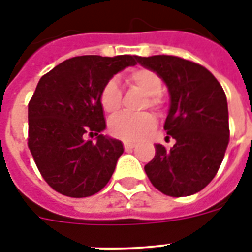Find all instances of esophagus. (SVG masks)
<instances>
[{"instance_id":"34e87169","label":"esophagus","mask_w":252,"mask_h":252,"mask_svg":"<svg viewBox=\"0 0 252 252\" xmlns=\"http://www.w3.org/2000/svg\"><path fill=\"white\" fill-rule=\"evenodd\" d=\"M134 145H136L134 142H124V149H126V150L133 149Z\"/></svg>"}]
</instances>
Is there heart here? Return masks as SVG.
<instances>
[{
    "label": "heart",
    "mask_w": 252,
    "mask_h": 252,
    "mask_svg": "<svg viewBox=\"0 0 252 252\" xmlns=\"http://www.w3.org/2000/svg\"><path fill=\"white\" fill-rule=\"evenodd\" d=\"M126 82L130 86L137 87L146 96H149L150 107L158 108L161 104V99L158 95L162 93V80L157 73L146 68L134 69L126 76ZM100 106L103 111L107 114H116L122 107V90L119 86L118 81H107L100 90L99 95ZM156 126L153 116L149 114L134 115L120 114L115 116L108 123L110 133L116 138L124 141H138L152 132Z\"/></svg>",
    "instance_id": "heart-1"
}]
</instances>
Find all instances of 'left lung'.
Instances as JSON below:
<instances>
[{
  "instance_id": "obj_1",
  "label": "left lung",
  "mask_w": 252,
  "mask_h": 252,
  "mask_svg": "<svg viewBox=\"0 0 252 252\" xmlns=\"http://www.w3.org/2000/svg\"><path fill=\"white\" fill-rule=\"evenodd\" d=\"M161 77L170 108L165 130L175 144H156L145 172L158 191L172 197L193 195L219 171L229 144V112L222 86L208 69L176 56L137 57Z\"/></svg>"
}]
</instances>
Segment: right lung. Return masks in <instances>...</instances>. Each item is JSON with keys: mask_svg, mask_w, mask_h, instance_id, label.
Wrapping results in <instances>:
<instances>
[{"mask_svg": "<svg viewBox=\"0 0 252 252\" xmlns=\"http://www.w3.org/2000/svg\"><path fill=\"white\" fill-rule=\"evenodd\" d=\"M137 57H73L40 78L29 103V148L55 191L87 197L111 179L124 148L102 134L106 120L99 95L107 81L134 66ZM87 134L97 138L86 140Z\"/></svg>", "mask_w": 252, "mask_h": 252, "instance_id": "1", "label": "right lung"}]
</instances>
